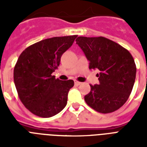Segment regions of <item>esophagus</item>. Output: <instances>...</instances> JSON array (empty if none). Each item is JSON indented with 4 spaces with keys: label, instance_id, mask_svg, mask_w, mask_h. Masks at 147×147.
I'll use <instances>...</instances> for the list:
<instances>
[{
    "label": "esophagus",
    "instance_id": "obj_1",
    "mask_svg": "<svg viewBox=\"0 0 147 147\" xmlns=\"http://www.w3.org/2000/svg\"><path fill=\"white\" fill-rule=\"evenodd\" d=\"M81 85V82H78V81H75V85L76 86H78V85Z\"/></svg>",
    "mask_w": 147,
    "mask_h": 147
}]
</instances>
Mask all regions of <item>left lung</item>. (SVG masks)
Listing matches in <instances>:
<instances>
[{
  "label": "left lung",
  "instance_id": "obj_1",
  "mask_svg": "<svg viewBox=\"0 0 147 147\" xmlns=\"http://www.w3.org/2000/svg\"><path fill=\"white\" fill-rule=\"evenodd\" d=\"M89 69H98V85H90L85 102L96 111L107 114L122 107L134 85L137 68L129 51L107 38L78 36L76 39Z\"/></svg>",
  "mask_w": 147,
  "mask_h": 147
}]
</instances>
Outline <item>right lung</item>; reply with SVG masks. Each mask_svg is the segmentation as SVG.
I'll use <instances>...</instances> for the list:
<instances>
[{
    "label": "right lung",
    "instance_id": "1",
    "mask_svg": "<svg viewBox=\"0 0 147 147\" xmlns=\"http://www.w3.org/2000/svg\"><path fill=\"white\" fill-rule=\"evenodd\" d=\"M77 36L53 37L27 47L17 59L13 80L19 98L27 109L41 117H50L63 110L73 80L62 81L52 73L62 54Z\"/></svg>",
    "mask_w": 147,
    "mask_h": 147
}]
</instances>
